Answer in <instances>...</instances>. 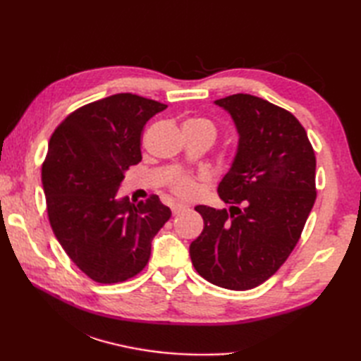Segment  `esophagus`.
I'll return each mask as SVG.
<instances>
[{
  "label": "esophagus",
  "instance_id": "1",
  "mask_svg": "<svg viewBox=\"0 0 361 361\" xmlns=\"http://www.w3.org/2000/svg\"><path fill=\"white\" fill-rule=\"evenodd\" d=\"M186 209H188V206H186V204H180V203H175V204H172V212H173V214H180V212L186 211Z\"/></svg>",
  "mask_w": 361,
  "mask_h": 361
}]
</instances>
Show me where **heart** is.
Here are the masks:
<instances>
[{
    "label": "heart",
    "mask_w": 361,
    "mask_h": 361,
    "mask_svg": "<svg viewBox=\"0 0 361 361\" xmlns=\"http://www.w3.org/2000/svg\"><path fill=\"white\" fill-rule=\"evenodd\" d=\"M185 127L200 130V132L208 133L212 137L216 136V126H214L212 121L206 119V118L189 119V121L185 122ZM185 127H183V128H185ZM171 189L176 197L185 198V200H192V198H197L198 195H200L202 185H200V181L195 178V176L178 172V173H175L172 176Z\"/></svg>",
    "instance_id": "obj_1"
}]
</instances>
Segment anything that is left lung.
I'll list each match as a JSON object with an SVG mask.
<instances>
[{
	"mask_svg": "<svg viewBox=\"0 0 361 361\" xmlns=\"http://www.w3.org/2000/svg\"><path fill=\"white\" fill-rule=\"evenodd\" d=\"M239 133L217 192L229 211L198 204L203 231L190 243L197 273L214 286L250 290L279 270L317 200V158L290 111L251 94L216 101Z\"/></svg>",
	"mask_w": 361,
	"mask_h": 361,
	"instance_id": "left-lung-1",
	"label": "left lung"
}]
</instances>
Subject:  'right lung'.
Masks as SVG:
<instances>
[{"mask_svg": "<svg viewBox=\"0 0 361 361\" xmlns=\"http://www.w3.org/2000/svg\"><path fill=\"white\" fill-rule=\"evenodd\" d=\"M166 109L132 93L113 94L68 114L51 136L42 166L49 224L79 270L99 283L140 273L171 219L158 195L137 203L116 198L126 171L142 159L145 122Z\"/></svg>", "mask_w": 361, "mask_h": 361, "instance_id": "obj_1", "label": "right lung"}]
</instances>
